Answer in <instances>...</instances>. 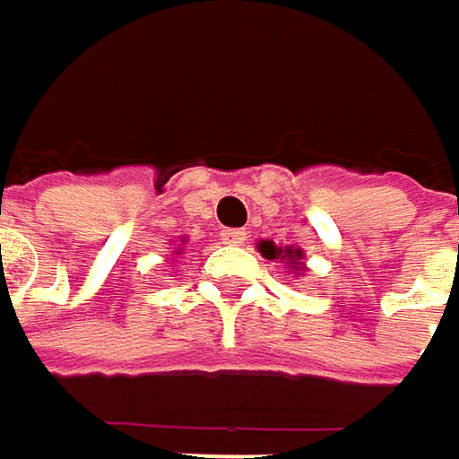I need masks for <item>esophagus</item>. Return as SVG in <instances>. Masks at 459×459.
<instances>
[{
    "label": "esophagus",
    "mask_w": 459,
    "mask_h": 459,
    "mask_svg": "<svg viewBox=\"0 0 459 459\" xmlns=\"http://www.w3.org/2000/svg\"><path fill=\"white\" fill-rule=\"evenodd\" d=\"M221 236H223V244H244L247 241V230L244 229H229Z\"/></svg>",
    "instance_id": "1"
}]
</instances>
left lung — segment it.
<instances>
[{
    "label": "left lung",
    "mask_w": 459,
    "mask_h": 459,
    "mask_svg": "<svg viewBox=\"0 0 459 459\" xmlns=\"http://www.w3.org/2000/svg\"><path fill=\"white\" fill-rule=\"evenodd\" d=\"M257 252L265 257V260H281L287 265L290 273H306V252L300 247H276L273 241L263 238L257 241Z\"/></svg>",
    "instance_id": "8db88e82"
}]
</instances>
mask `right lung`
<instances>
[{
  "mask_svg": "<svg viewBox=\"0 0 459 459\" xmlns=\"http://www.w3.org/2000/svg\"><path fill=\"white\" fill-rule=\"evenodd\" d=\"M183 244H186V238H180V244H178V249H172V255H183Z\"/></svg>",
  "mask_w": 459,
  "mask_h": 459,
  "instance_id": "right-lung-1",
  "label": "right lung"
}]
</instances>
